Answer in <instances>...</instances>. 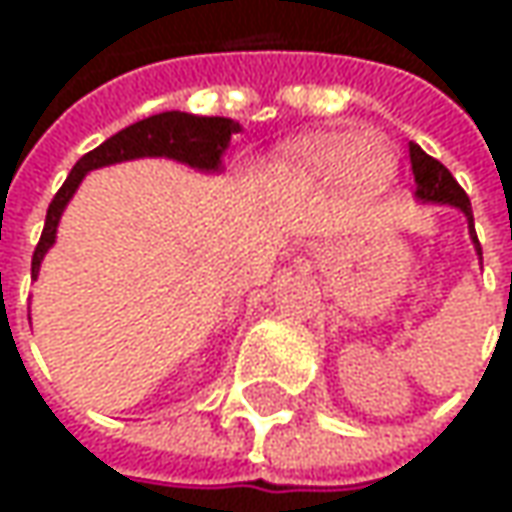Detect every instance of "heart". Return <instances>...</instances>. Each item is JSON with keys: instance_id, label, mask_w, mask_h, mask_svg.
I'll return each instance as SVG.
<instances>
[{"instance_id": "b5f03b06", "label": "heart", "mask_w": 512, "mask_h": 512, "mask_svg": "<svg viewBox=\"0 0 512 512\" xmlns=\"http://www.w3.org/2000/svg\"><path fill=\"white\" fill-rule=\"evenodd\" d=\"M290 168L307 182L333 185L347 179L359 190H379L396 173V153L379 136H316L290 153Z\"/></svg>"}]
</instances>
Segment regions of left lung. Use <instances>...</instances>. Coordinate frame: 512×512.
I'll return each instance as SVG.
<instances>
[{"label":"left lung","instance_id":"1","mask_svg":"<svg viewBox=\"0 0 512 512\" xmlns=\"http://www.w3.org/2000/svg\"><path fill=\"white\" fill-rule=\"evenodd\" d=\"M410 165H413V176H416V199L433 202V205L459 207L467 216V227H470V239L476 245V253L482 256V245H479L476 227H473V207H470V199H467L462 185L453 179V173L444 168L439 159L427 156L416 142H410Z\"/></svg>","mask_w":512,"mask_h":512}]
</instances>
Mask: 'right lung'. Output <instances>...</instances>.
Wrapping results in <instances>:
<instances>
[{
    "mask_svg": "<svg viewBox=\"0 0 512 512\" xmlns=\"http://www.w3.org/2000/svg\"><path fill=\"white\" fill-rule=\"evenodd\" d=\"M239 122L225 119V116H193V113H182V110H165L148 116L130 128L119 130L116 136H110L108 142H102L99 148L85 153L65 185L59 187V193L53 196L45 216V230L42 239L33 250V262H30V276H39V265L45 259L53 242H56V227L59 219L68 207L70 196L76 193L79 182L85 179V173L96 168H108L116 162H130V159H142V156H165V159H176L182 165H190L205 173H219L222 170V153L230 145V136L239 133Z\"/></svg>",
    "mask_w": 512,
    "mask_h": 512,
    "instance_id": "obj_1",
    "label": "right lung"
}]
</instances>
